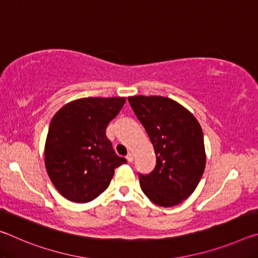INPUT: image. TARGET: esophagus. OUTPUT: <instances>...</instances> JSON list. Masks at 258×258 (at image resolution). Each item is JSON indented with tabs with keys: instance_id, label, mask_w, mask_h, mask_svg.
<instances>
[{
	"instance_id": "esophagus-1",
	"label": "esophagus",
	"mask_w": 258,
	"mask_h": 258,
	"mask_svg": "<svg viewBox=\"0 0 258 258\" xmlns=\"http://www.w3.org/2000/svg\"><path fill=\"white\" fill-rule=\"evenodd\" d=\"M126 159H127L128 161H133V159H134V155L132 154V152H128L127 156H126Z\"/></svg>"
}]
</instances>
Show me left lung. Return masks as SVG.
<instances>
[{
	"instance_id": "8db88e82",
	"label": "left lung",
	"mask_w": 258,
	"mask_h": 258,
	"mask_svg": "<svg viewBox=\"0 0 258 258\" xmlns=\"http://www.w3.org/2000/svg\"><path fill=\"white\" fill-rule=\"evenodd\" d=\"M128 101L154 146L156 167L139 174L140 185L161 207L181 204L196 190L206 166L199 121L174 100L159 95H134Z\"/></svg>"
}]
</instances>
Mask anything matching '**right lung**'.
Here are the masks:
<instances>
[{"label": "right lung", "instance_id": "right-lung-1", "mask_svg": "<svg viewBox=\"0 0 258 258\" xmlns=\"http://www.w3.org/2000/svg\"><path fill=\"white\" fill-rule=\"evenodd\" d=\"M125 98H82L55 112L47 132L44 160L51 182L73 203H89L110 184L126 159L115 154L106 135Z\"/></svg>", "mask_w": 258, "mask_h": 258}]
</instances>
